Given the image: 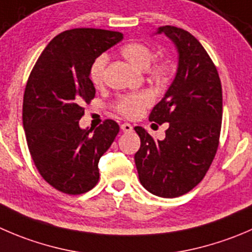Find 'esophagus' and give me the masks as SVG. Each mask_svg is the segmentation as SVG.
<instances>
[{
	"instance_id": "34e87169",
	"label": "esophagus",
	"mask_w": 252,
	"mask_h": 252,
	"mask_svg": "<svg viewBox=\"0 0 252 252\" xmlns=\"http://www.w3.org/2000/svg\"><path fill=\"white\" fill-rule=\"evenodd\" d=\"M121 129L124 131V133H129V131L133 130V126L129 123H123L121 126Z\"/></svg>"
}]
</instances>
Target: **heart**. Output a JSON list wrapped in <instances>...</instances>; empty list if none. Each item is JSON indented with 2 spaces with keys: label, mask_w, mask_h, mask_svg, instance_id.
<instances>
[{
  "label": "heart",
  "mask_w": 252,
  "mask_h": 252,
  "mask_svg": "<svg viewBox=\"0 0 252 252\" xmlns=\"http://www.w3.org/2000/svg\"><path fill=\"white\" fill-rule=\"evenodd\" d=\"M121 54L138 70H145L148 79L154 84L162 85L170 80L172 75V65L167 60H155L154 50L145 43L130 41L122 46ZM107 65V56L101 55L94 60L91 67V80L94 86L99 87L104 82V69ZM153 103V96L149 92L141 91L135 94H124L116 102V111L126 118H136L143 113L144 109Z\"/></svg>",
  "instance_id": "b5f03b06"
}]
</instances>
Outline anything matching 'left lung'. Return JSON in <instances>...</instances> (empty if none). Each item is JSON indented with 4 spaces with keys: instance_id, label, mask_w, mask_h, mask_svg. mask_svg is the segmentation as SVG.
<instances>
[{
    "instance_id": "1",
    "label": "left lung",
    "mask_w": 252,
    "mask_h": 252,
    "mask_svg": "<svg viewBox=\"0 0 252 252\" xmlns=\"http://www.w3.org/2000/svg\"><path fill=\"white\" fill-rule=\"evenodd\" d=\"M175 43L178 67L175 80L156 104L149 121L168 123L163 140H155L141 126L135 165L146 191L175 198L196 187L211 167L219 145L223 94L217 67L202 44L189 32L160 27Z\"/></svg>"
}]
</instances>
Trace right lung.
<instances>
[{"label": "right lung", "instance_id": "1", "mask_svg": "<svg viewBox=\"0 0 252 252\" xmlns=\"http://www.w3.org/2000/svg\"><path fill=\"white\" fill-rule=\"evenodd\" d=\"M123 39L119 32L75 28L46 45L28 77L23 97V126L29 153L41 177L66 194H82L99 180L98 161L119 133L106 119L81 129L84 104L94 98L90 79L94 60Z\"/></svg>", "mask_w": 252, "mask_h": 252}]
</instances>
